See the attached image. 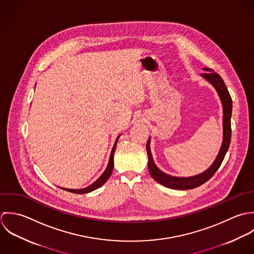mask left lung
<instances>
[{
	"mask_svg": "<svg viewBox=\"0 0 254 254\" xmlns=\"http://www.w3.org/2000/svg\"><path fill=\"white\" fill-rule=\"evenodd\" d=\"M202 69L206 72H203L200 75L215 88L223 106V140H222L221 148L219 150L216 159L211 164V166L202 173L195 176H191V177H175V176H171L169 174L164 173L154 163L152 153L150 149L151 138L149 137L146 144V150L148 155V171L151 177L157 183L172 190H191L206 183L209 179L212 178V176L219 169L230 146L231 134H232L231 117H232V109H233V101H232L231 95L228 91L226 84L224 83V80L218 73H216L213 69L208 67H203Z\"/></svg>",
	"mask_w": 254,
	"mask_h": 254,
	"instance_id": "obj_1",
	"label": "left lung"
}]
</instances>
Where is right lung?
Wrapping results in <instances>:
<instances>
[{
    "mask_svg": "<svg viewBox=\"0 0 254 254\" xmlns=\"http://www.w3.org/2000/svg\"><path fill=\"white\" fill-rule=\"evenodd\" d=\"M121 134L118 135L115 143H114V146L112 148V151L110 154V159H109V163L107 165V168L106 170L104 171V173L102 174L101 176L93 183L91 184L89 187L87 188H84V189H80V190H70V189H64V188H60L64 190H66V191H69V192H72V193H77V194H84V193H88V192H91L97 189H99L100 187H102L106 182L107 180L111 177L112 175V172H113V168H114V153L116 150V146H117V143H118V139L120 138Z\"/></svg>",
    "mask_w": 254,
    "mask_h": 254,
    "instance_id": "add662e5",
    "label": "right lung"
}]
</instances>
